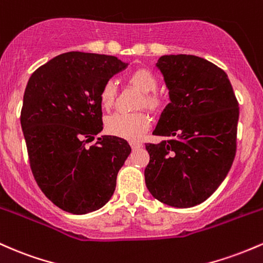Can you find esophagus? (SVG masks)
<instances>
[{
  "instance_id": "obj_1",
  "label": "esophagus",
  "mask_w": 263,
  "mask_h": 263,
  "mask_svg": "<svg viewBox=\"0 0 263 263\" xmlns=\"http://www.w3.org/2000/svg\"><path fill=\"white\" fill-rule=\"evenodd\" d=\"M141 145H143V144L140 143V141H130V146L133 147V150H135V149H139V147H141Z\"/></svg>"
}]
</instances>
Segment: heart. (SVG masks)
I'll list each match as a JSON object with an SVG mask.
<instances>
[{
	"label": "heart",
	"mask_w": 263,
	"mask_h": 263,
	"mask_svg": "<svg viewBox=\"0 0 263 263\" xmlns=\"http://www.w3.org/2000/svg\"><path fill=\"white\" fill-rule=\"evenodd\" d=\"M128 84L141 92L137 108H146L150 113L160 114L165 108V100L156 89L159 81L154 73L147 68L140 67L129 73ZM117 99V85L113 81L105 82L99 93L100 104L104 109H110ZM150 126V118L145 111L132 114H114L105 122V128L110 135L126 140H137Z\"/></svg>",
	"instance_id": "1"
}]
</instances>
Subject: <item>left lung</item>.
Here are the masks:
<instances>
[{
	"label": "left lung",
	"mask_w": 263,
	"mask_h": 263,
	"mask_svg": "<svg viewBox=\"0 0 263 263\" xmlns=\"http://www.w3.org/2000/svg\"><path fill=\"white\" fill-rule=\"evenodd\" d=\"M170 103L146 143L150 160L145 184L155 199L174 208H191L215 193L231 169L237 147L238 102L227 74L196 55H163Z\"/></svg>",
	"instance_id": "1"
}]
</instances>
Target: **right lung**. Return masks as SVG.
I'll use <instances>...</instances> for the list:
<instances>
[{
  "mask_svg": "<svg viewBox=\"0 0 263 263\" xmlns=\"http://www.w3.org/2000/svg\"><path fill=\"white\" fill-rule=\"evenodd\" d=\"M113 55L68 52L32 73L21 110L29 166L42 193L70 214L98 210L116 190L118 171L132 152L103 129L99 93L125 69Z\"/></svg>",
  "mask_w": 263,
  "mask_h": 263,
  "instance_id": "add662e5",
  "label": "right lung"
}]
</instances>
